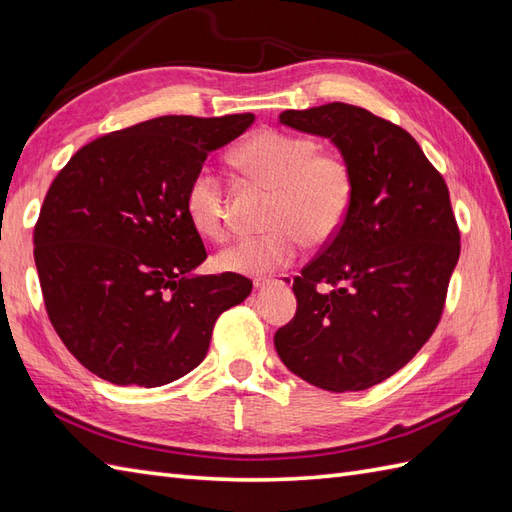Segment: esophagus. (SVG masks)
Segmentation results:
<instances>
[{
	"instance_id": "esophagus-1",
	"label": "esophagus",
	"mask_w": 512,
	"mask_h": 512,
	"mask_svg": "<svg viewBox=\"0 0 512 512\" xmlns=\"http://www.w3.org/2000/svg\"><path fill=\"white\" fill-rule=\"evenodd\" d=\"M270 284H281V286H290L292 284V275H281V279H273V277H259L255 279V288L262 290Z\"/></svg>"
}]
</instances>
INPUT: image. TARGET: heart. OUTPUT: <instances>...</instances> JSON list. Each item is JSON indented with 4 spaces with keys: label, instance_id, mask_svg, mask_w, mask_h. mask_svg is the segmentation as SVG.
Wrapping results in <instances>:
<instances>
[{
    "label": "heart",
    "instance_id": "obj_1",
    "mask_svg": "<svg viewBox=\"0 0 512 512\" xmlns=\"http://www.w3.org/2000/svg\"><path fill=\"white\" fill-rule=\"evenodd\" d=\"M233 167L255 184L273 191L268 233L246 237L215 257L222 273L262 277L295 262L303 239L312 248L334 242L356 200V176L347 158L319 149L312 136L288 134L275 127L257 129L231 154ZM191 226L206 239L228 233L222 180L211 169H198L184 193Z\"/></svg>",
    "mask_w": 512,
    "mask_h": 512
}]
</instances>
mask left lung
<instances>
[{"mask_svg": "<svg viewBox=\"0 0 512 512\" xmlns=\"http://www.w3.org/2000/svg\"><path fill=\"white\" fill-rule=\"evenodd\" d=\"M279 121L341 149L356 200L339 237L295 277L297 312L275 334L277 354L314 387L369 389L440 323L460 257L449 187L409 132L363 107L328 103Z\"/></svg>", "mask_w": 512, "mask_h": 512, "instance_id": "8db88e82", "label": "left lung"}]
</instances>
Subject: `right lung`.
Segmentation results:
<instances>
[{"mask_svg":"<svg viewBox=\"0 0 512 512\" xmlns=\"http://www.w3.org/2000/svg\"><path fill=\"white\" fill-rule=\"evenodd\" d=\"M253 114L160 116L81 147L35 224V264L52 328L114 385L160 387L198 367L213 325L253 281L193 275L206 259L184 211L193 173Z\"/></svg>","mask_w":512,"mask_h":512,"instance_id":"right-lung-1","label":"right lung"}]
</instances>
